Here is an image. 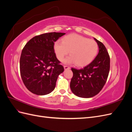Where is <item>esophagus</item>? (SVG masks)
<instances>
[{"label": "esophagus", "mask_w": 132, "mask_h": 132, "mask_svg": "<svg viewBox=\"0 0 132 132\" xmlns=\"http://www.w3.org/2000/svg\"><path fill=\"white\" fill-rule=\"evenodd\" d=\"M64 68L65 70H67V69H70V67L67 66V65H64Z\"/></svg>", "instance_id": "obj_1"}]
</instances>
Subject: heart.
Listing matches in <instances>:
<instances>
[{"label": "heart", "mask_w": 132, "mask_h": 132, "mask_svg": "<svg viewBox=\"0 0 132 132\" xmlns=\"http://www.w3.org/2000/svg\"><path fill=\"white\" fill-rule=\"evenodd\" d=\"M53 48L59 61H62L69 51L70 55L64 62L76 63L78 67H84L93 61L97 54L98 46L94 40L72 34L64 37L62 42H55Z\"/></svg>", "instance_id": "1"}]
</instances>
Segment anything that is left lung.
<instances>
[{
    "label": "left lung",
    "instance_id": "1",
    "mask_svg": "<svg viewBox=\"0 0 132 132\" xmlns=\"http://www.w3.org/2000/svg\"><path fill=\"white\" fill-rule=\"evenodd\" d=\"M98 46V53L94 61L80 69L71 68L73 77L70 87L73 93L80 97L90 98L99 93L109 75L110 58L103 44L94 38Z\"/></svg>",
    "mask_w": 132,
    "mask_h": 132
}]
</instances>
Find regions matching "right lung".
<instances>
[{
	"instance_id": "1",
	"label": "right lung",
	"mask_w": 132,
	"mask_h": 132,
	"mask_svg": "<svg viewBox=\"0 0 132 132\" xmlns=\"http://www.w3.org/2000/svg\"><path fill=\"white\" fill-rule=\"evenodd\" d=\"M65 33L50 32L36 36L22 51L20 69L22 81L32 93L45 95L53 91L63 67L56 57L54 44Z\"/></svg>"
}]
</instances>
